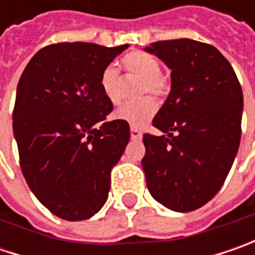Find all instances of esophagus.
<instances>
[{
	"instance_id": "34e87169",
	"label": "esophagus",
	"mask_w": 255,
	"mask_h": 255,
	"mask_svg": "<svg viewBox=\"0 0 255 255\" xmlns=\"http://www.w3.org/2000/svg\"><path fill=\"white\" fill-rule=\"evenodd\" d=\"M130 137L133 140H140L142 139V132L136 128H130Z\"/></svg>"
}]
</instances>
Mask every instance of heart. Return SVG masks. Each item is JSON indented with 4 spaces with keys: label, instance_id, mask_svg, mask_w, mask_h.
<instances>
[{
    "label": "heart",
    "instance_id": "heart-1",
    "mask_svg": "<svg viewBox=\"0 0 255 255\" xmlns=\"http://www.w3.org/2000/svg\"><path fill=\"white\" fill-rule=\"evenodd\" d=\"M122 68L128 75L139 78L136 88V96L146 93L154 98H163L170 88V78L160 69L157 58L146 51H130L122 58ZM99 86L108 102L118 103L119 95V71L113 66H105L99 78ZM156 113V102L149 96H143L137 101L128 102L119 106L115 112V118L129 123L133 128H142L149 122Z\"/></svg>",
    "mask_w": 255,
    "mask_h": 255
}]
</instances>
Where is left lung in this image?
<instances>
[{
	"label": "left lung",
	"mask_w": 255,
	"mask_h": 255,
	"mask_svg": "<svg viewBox=\"0 0 255 255\" xmlns=\"http://www.w3.org/2000/svg\"><path fill=\"white\" fill-rule=\"evenodd\" d=\"M171 69V89L143 134L142 166L152 197L176 211L200 209L230 171L241 139L243 91L230 62L210 44L157 41L146 48Z\"/></svg>",
	"instance_id": "obj_1"
}]
</instances>
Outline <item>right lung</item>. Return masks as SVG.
Returning <instances> with one entry per match:
<instances>
[{
  "label": "right lung",
  "instance_id": "obj_1",
  "mask_svg": "<svg viewBox=\"0 0 255 255\" xmlns=\"http://www.w3.org/2000/svg\"><path fill=\"white\" fill-rule=\"evenodd\" d=\"M128 46L48 45L19 78L12 112L19 166L36 199L64 220H86L102 209L130 139L129 123L106 122L113 103L99 86L103 68Z\"/></svg>",
  "mask_w": 255,
  "mask_h": 255
}]
</instances>
